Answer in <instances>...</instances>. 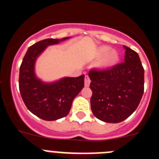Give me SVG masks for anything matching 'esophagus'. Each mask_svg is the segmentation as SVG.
Segmentation results:
<instances>
[{"label": "esophagus", "instance_id": "34e87169", "mask_svg": "<svg viewBox=\"0 0 159 159\" xmlns=\"http://www.w3.org/2000/svg\"><path fill=\"white\" fill-rule=\"evenodd\" d=\"M84 83H85V86L86 87H88L90 85L91 80H90V78L88 75H86V76H85V79H84Z\"/></svg>", "mask_w": 159, "mask_h": 159}]
</instances>
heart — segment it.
I'll return each instance as SVG.
<instances>
[{"mask_svg":"<svg viewBox=\"0 0 159 159\" xmlns=\"http://www.w3.org/2000/svg\"><path fill=\"white\" fill-rule=\"evenodd\" d=\"M104 54L105 56L100 63L102 66L113 65L119 60V54L117 53V52L111 51V48L109 47L104 46V47H101L99 49V52H98V56L99 57H102Z\"/></svg>","mask_w":159,"mask_h":159,"instance_id":"1","label":"heart"}]
</instances>
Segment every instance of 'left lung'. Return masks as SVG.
<instances>
[{"label": "left lung", "instance_id": "left-lung-1", "mask_svg": "<svg viewBox=\"0 0 159 159\" xmlns=\"http://www.w3.org/2000/svg\"><path fill=\"white\" fill-rule=\"evenodd\" d=\"M124 62L104 70L92 69L91 108L101 121L117 123L138 107L144 92V69L136 52L127 46Z\"/></svg>", "mask_w": 159, "mask_h": 159}]
</instances>
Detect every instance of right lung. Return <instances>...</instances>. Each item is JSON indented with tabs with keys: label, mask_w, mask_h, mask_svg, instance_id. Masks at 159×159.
Returning a JSON list of instances; mask_svg holds the SVG:
<instances>
[{
	"label": "right lung",
	"mask_w": 159,
	"mask_h": 159,
	"mask_svg": "<svg viewBox=\"0 0 159 159\" xmlns=\"http://www.w3.org/2000/svg\"><path fill=\"white\" fill-rule=\"evenodd\" d=\"M68 38L45 39L34 43L29 48L20 67L19 89L22 99L32 114L43 120L53 121L67 116L73 99L84 87V75L44 83L35 74L36 60L44 49Z\"/></svg>",
	"instance_id": "right-lung-1"
}]
</instances>
